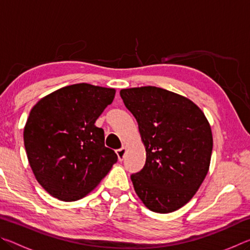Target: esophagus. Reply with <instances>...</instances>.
<instances>
[{"instance_id": "1", "label": "esophagus", "mask_w": 250, "mask_h": 250, "mask_svg": "<svg viewBox=\"0 0 250 250\" xmlns=\"http://www.w3.org/2000/svg\"><path fill=\"white\" fill-rule=\"evenodd\" d=\"M117 155H118V159H119V161H122L125 158V152H126V147H121V149H118L117 151Z\"/></svg>"}]
</instances>
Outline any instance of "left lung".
Segmentation results:
<instances>
[{"instance_id": "obj_1", "label": "left lung", "mask_w": 250, "mask_h": 250, "mask_svg": "<svg viewBox=\"0 0 250 250\" xmlns=\"http://www.w3.org/2000/svg\"><path fill=\"white\" fill-rule=\"evenodd\" d=\"M120 96L146 151L145 167L131 175L134 191L152 211L172 213L191 201L208 172L210 125L193 101L162 88H129Z\"/></svg>"}]
</instances>
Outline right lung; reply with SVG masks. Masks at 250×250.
<instances>
[{
    "label": "right lung",
    "instance_id": "right-lung-1",
    "mask_svg": "<svg viewBox=\"0 0 250 250\" xmlns=\"http://www.w3.org/2000/svg\"><path fill=\"white\" fill-rule=\"evenodd\" d=\"M113 88L76 83L42 98L29 112L24 146L36 180L61 201L90 193L118 156L104 146L96 120L115 98Z\"/></svg>",
    "mask_w": 250,
    "mask_h": 250
}]
</instances>
